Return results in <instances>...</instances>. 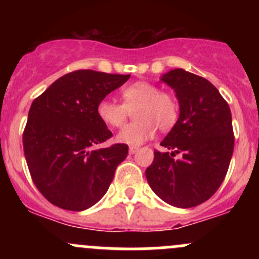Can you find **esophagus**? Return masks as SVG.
I'll return each mask as SVG.
<instances>
[{
    "instance_id": "esophagus-1",
    "label": "esophagus",
    "mask_w": 259,
    "mask_h": 259,
    "mask_svg": "<svg viewBox=\"0 0 259 259\" xmlns=\"http://www.w3.org/2000/svg\"><path fill=\"white\" fill-rule=\"evenodd\" d=\"M138 150H139V148H138V146H130V148H129V154H135Z\"/></svg>"
}]
</instances>
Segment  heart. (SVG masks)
<instances>
[{"mask_svg": "<svg viewBox=\"0 0 259 259\" xmlns=\"http://www.w3.org/2000/svg\"><path fill=\"white\" fill-rule=\"evenodd\" d=\"M120 95L122 104L104 99L98 104L96 114L108 126L120 127L135 110V121L122 127L116 137L122 144H143L154 137L156 127L168 132L178 121L177 99L154 83L138 81L122 89Z\"/></svg>", "mask_w": 259, "mask_h": 259, "instance_id": "obj_1", "label": "heart"}]
</instances>
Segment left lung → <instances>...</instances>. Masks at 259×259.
Segmentation results:
<instances>
[{"label": "left lung", "instance_id": "obj_1", "mask_svg": "<svg viewBox=\"0 0 259 259\" xmlns=\"http://www.w3.org/2000/svg\"><path fill=\"white\" fill-rule=\"evenodd\" d=\"M160 80L176 91L180 113L160 143L169 151H154L146 180L165 203L192 208L209 199L226 178L234 149L231 109L204 77L174 69Z\"/></svg>", "mask_w": 259, "mask_h": 259}]
</instances>
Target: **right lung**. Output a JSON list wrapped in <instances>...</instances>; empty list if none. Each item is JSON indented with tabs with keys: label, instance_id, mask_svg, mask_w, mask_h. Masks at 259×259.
Returning a JSON list of instances; mask_svg holds the SVG:
<instances>
[{
	"label": "right lung",
	"instance_id": "obj_1",
	"mask_svg": "<svg viewBox=\"0 0 259 259\" xmlns=\"http://www.w3.org/2000/svg\"><path fill=\"white\" fill-rule=\"evenodd\" d=\"M129 77L77 70L57 79L32 101L23 151L36 188L56 207L85 210L108 192L127 145L94 149L113 137L96 108Z\"/></svg>",
	"mask_w": 259,
	"mask_h": 259
}]
</instances>
